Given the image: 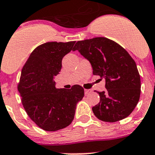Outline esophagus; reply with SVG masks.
Here are the masks:
<instances>
[{
	"label": "esophagus",
	"mask_w": 155,
	"mask_h": 155,
	"mask_svg": "<svg viewBox=\"0 0 155 155\" xmlns=\"http://www.w3.org/2000/svg\"><path fill=\"white\" fill-rule=\"evenodd\" d=\"M91 92H92V91L90 90V89H85V96H87V95L90 94L91 93Z\"/></svg>",
	"instance_id": "obj_1"
}]
</instances>
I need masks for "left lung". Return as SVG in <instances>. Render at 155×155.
<instances>
[{"mask_svg":"<svg viewBox=\"0 0 155 155\" xmlns=\"http://www.w3.org/2000/svg\"><path fill=\"white\" fill-rule=\"evenodd\" d=\"M78 51L91 64L93 74L106 81L105 91L97 93L100 102L92 107L98 119L115 122L127 118L135 109L141 92L137 64L122 46L106 37L78 41Z\"/></svg>","mask_w":155,"mask_h":155,"instance_id":"obj_1","label":"left lung"}]
</instances>
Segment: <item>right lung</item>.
<instances>
[{"mask_svg":"<svg viewBox=\"0 0 155 155\" xmlns=\"http://www.w3.org/2000/svg\"><path fill=\"white\" fill-rule=\"evenodd\" d=\"M76 41L48 42L30 54L21 73L18 90L25 110L31 120L46 131H56L71 124L76 104L84 97L83 87L56 88L54 77L61 71L63 58Z\"/></svg>","mask_w":155,"mask_h":155,"instance_id":"right-lung-1","label":"right lung"}]
</instances>
